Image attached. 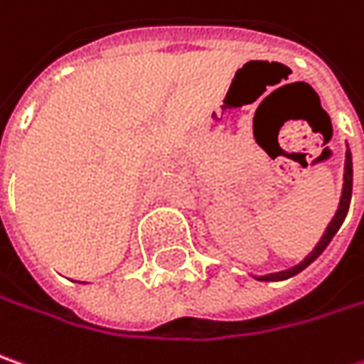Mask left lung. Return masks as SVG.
Returning <instances> with one entry per match:
<instances>
[{"instance_id": "left-lung-1", "label": "left lung", "mask_w": 364, "mask_h": 364, "mask_svg": "<svg viewBox=\"0 0 364 364\" xmlns=\"http://www.w3.org/2000/svg\"><path fill=\"white\" fill-rule=\"evenodd\" d=\"M350 198H353V154H350V149H348V145H346V159H344V184H342V194H340V203H338V209L334 213V217H332V221L328 223V228L326 231L321 233V237H319V242L316 244V247L301 260L299 264H295V266H291V268H287V270H281V272H270V274H262V277H254L256 281H287V279H291V277H295V274H299L301 270H305L309 264L314 262L316 258H318L319 254L328 247V244L332 242V237L338 233V229L340 225L344 223V219H346V213H348V207H350Z\"/></svg>"}]
</instances>
